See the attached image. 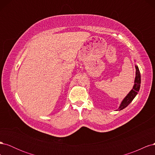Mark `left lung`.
I'll list each match as a JSON object with an SVG mask.
<instances>
[{
    "mask_svg": "<svg viewBox=\"0 0 155 155\" xmlns=\"http://www.w3.org/2000/svg\"><path fill=\"white\" fill-rule=\"evenodd\" d=\"M135 68H136V77L134 79V85L133 86L132 90L129 92L128 94L127 95L126 97L124 98L122 102L121 103L120 107L118 108V110H122L125 109L126 107H127L130 104V103L133 100L135 96H137L138 92L140 90V83H141V76H140V70L137 65H136Z\"/></svg>",
    "mask_w": 155,
    "mask_h": 155,
    "instance_id": "8db88e82",
    "label": "left lung"
}]
</instances>
